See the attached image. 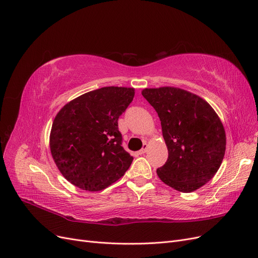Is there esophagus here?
Wrapping results in <instances>:
<instances>
[{
  "label": "esophagus",
  "mask_w": 258,
  "mask_h": 258,
  "mask_svg": "<svg viewBox=\"0 0 258 258\" xmlns=\"http://www.w3.org/2000/svg\"><path fill=\"white\" fill-rule=\"evenodd\" d=\"M147 151H148V144H147V143H144V144H143V148L139 151V155L145 154V153H147Z\"/></svg>",
  "instance_id": "obj_1"
}]
</instances>
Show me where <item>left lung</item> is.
<instances>
[{
	"label": "left lung",
	"mask_w": 258,
	"mask_h": 258,
	"mask_svg": "<svg viewBox=\"0 0 258 258\" xmlns=\"http://www.w3.org/2000/svg\"><path fill=\"white\" fill-rule=\"evenodd\" d=\"M141 94L159 116L169 151L157 175L179 192L196 191L215 176L226 153L220 118L205 99L182 88H144Z\"/></svg>",
	"instance_id": "left-lung-1"
}]
</instances>
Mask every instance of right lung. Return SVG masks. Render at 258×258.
I'll list each match as a JSON object with an SVG mask.
<instances>
[{
    "label": "right lung",
    "mask_w": 258,
    "mask_h": 258,
    "mask_svg": "<svg viewBox=\"0 0 258 258\" xmlns=\"http://www.w3.org/2000/svg\"><path fill=\"white\" fill-rule=\"evenodd\" d=\"M134 96L133 87L106 86L75 98L58 111L49 148L67 181L98 192L125 174L134 158L121 147L118 119Z\"/></svg>",
    "instance_id": "1"
}]
</instances>
